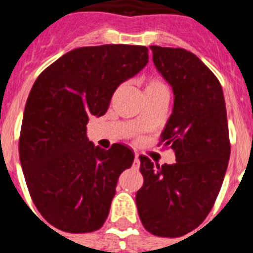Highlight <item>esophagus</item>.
<instances>
[{
	"label": "esophagus",
	"mask_w": 253,
	"mask_h": 253,
	"mask_svg": "<svg viewBox=\"0 0 253 253\" xmlns=\"http://www.w3.org/2000/svg\"><path fill=\"white\" fill-rule=\"evenodd\" d=\"M139 166H140V160H139V155H138V154H135L134 164H132V167H134L135 169H139Z\"/></svg>",
	"instance_id": "esophagus-1"
}]
</instances>
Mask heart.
<instances>
[{"label":"heart","instance_id":"heart-1","mask_svg":"<svg viewBox=\"0 0 253 253\" xmlns=\"http://www.w3.org/2000/svg\"><path fill=\"white\" fill-rule=\"evenodd\" d=\"M163 87H167L164 85V83L158 79H151L146 85V90H151V89H163Z\"/></svg>","mask_w":253,"mask_h":253}]
</instances>
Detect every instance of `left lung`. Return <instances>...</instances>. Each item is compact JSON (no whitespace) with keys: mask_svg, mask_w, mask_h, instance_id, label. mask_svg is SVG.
<instances>
[{"mask_svg":"<svg viewBox=\"0 0 253 253\" xmlns=\"http://www.w3.org/2000/svg\"><path fill=\"white\" fill-rule=\"evenodd\" d=\"M154 63L174 93L173 111L159 146L174 151V164L155 166L140 155L144 182L136 193L147 231L178 238L197 228L212 209L230 159L226 103L215 75L184 48L151 45Z\"/></svg>","mask_w":253,"mask_h":253,"instance_id":"obj_1","label":"left lung"}]
</instances>
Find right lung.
Masks as SVG:
<instances>
[{
  "label": "right lung",
  "mask_w": 253,
  "mask_h": 253,
  "mask_svg": "<svg viewBox=\"0 0 253 253\" xmlns=\"http://www.w3.org/2000/svg\"><path fill=\"white\" fill-rule=\"evenodd\" d=\"M148 63L144 45L103 44L69 51L47 67L26 102L19 159L31 200L49 224L72 234L106 220L119 174L134 154L89 142L90 115L107 111L115 89Z\"/></svg>",
  "instance_id": "obj_1"
}]
</instances>
